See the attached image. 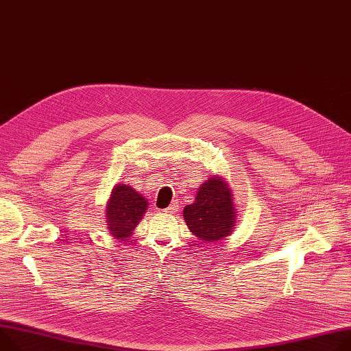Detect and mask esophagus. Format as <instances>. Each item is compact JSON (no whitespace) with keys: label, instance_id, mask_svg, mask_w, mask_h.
<instances>
[{"label":"esophagus","instance_id":"esophagus-1","mask_svg":"<svg viewBox=\"0 0 351 351\" xmlns=\"http://www.w3.org/2000/svg\"><path fill=\"white\" fill-rule=\"evenodd\" d=\"M178 207H179V206H178L176 203H172V204H171L169 207H167L164 211H165V213H175V211H178Z\"/></svg>","mask_w":351,"mask_h":351}]
</instances>
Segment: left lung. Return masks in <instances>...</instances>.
I'll return each mask as SVG.
<instances>
[{"mask_svg": "<svg viewBox=\"0 0 351 351\" xmlns=\"http://www.w3.org/2000/svg\"><path fill=\"white\" fill-rule=\"evenodd\" d=\"M235 215L228 184L215 176L204 182L199 189L196 202L183 210L189 230L204 242L228 237L234 230Z\"/></svg>", "mask_w": 351, "mask_h": 351, "instance_id": "left-lung-1", "label": "left lung"}]
</instances>
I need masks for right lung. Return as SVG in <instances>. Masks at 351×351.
Instances as JSON below:
<instances>
[{"instance_id": "1", "label": "right lung", "mask_w": 351, "mask_h": 351, "mask_svg": "<svg viewBox=\"0 0 351 351\" xmlns=\"http://www.w3.org/2000/svg\"><path fill=\"white\" fill-rule=\"evenodd\" d=\"M147 200L127 184H117L112 190L106 206L108 230L113 237L127 241L147 210Z\"/></svg>"}]
</instances>
